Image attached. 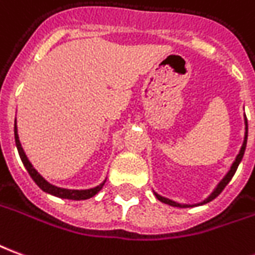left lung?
Returning a JSON list of instances; mask_svg holds the SVG:
<instances>
[{"mask_svg": "<svg viewBox=\"0 0 255 255\" xmlns=\"http://www.w3.org/2000/svg\"><path fill=\"white\" fill-rule=\"evenodd\" d=\"M245 124H246V133H245V140H243V145H242V149H240L239 154L236 156V158H235V161H233L232 167H231V170L228 171V174L224 177V179L221 181L220 183H218V186L215 188L214 192L211 193V195L208 196L207 199L204 200V202H202L200 204H206V203L211 202V200H214L217 196L220 195L222 190L225 189V186H227L228 183H229V181L232 179V177L235 175V172H236V170H238V167H239L240 161H242V158H243V154H245V150H246V143H247V131H249V127H247V119H246L245 116ZM156 195V197H157L160 202L165 203V204H170V206H172V207H181V208H186V207H192V206H188V204H179V203H175L172 202V200H170V199H165V197H163V196L157 195V193H154ZM199 204V206H200Z\"/></svg>", "mask_w": 255, "mask_h": 255, "instance_id": "left-lung-1", "label": "left lung"}]
</instances>
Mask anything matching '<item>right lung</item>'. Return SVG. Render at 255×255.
<instances>
[{
  "label": "right lung",
  "mask_w": 255,
  "mask_h": 255,
  "mask_svg": "<svg viewBox=\"0 0 255 255\" xmlns=\"http://www.w3.org/2000/svg\"><path fill=\"white\" fill-rule=\"evenodd\" d=\"M15 142H16V147H17V152H19V156H20V158H22L23 164H24L26 170H27V172L30 174V177L33 178V181L40 186L41 189L44 190V192H47V193H49V195L58 196V197H62V199H70V200H85V199H90V197H92V196L97 195L98 192L103 188L105 182H106V181H103L99 186H95V188H92V189H87V190L63 189V188L53 186V185L47 182L44 178L41 177L40 174L35 171L34 167L31 165V163L28 161L27 156H26V153H24L22 145H20L19 136H17V128H16V124H15Z\"/></svg>",
  "instance_id": "obj_1"
}]
</instances>
